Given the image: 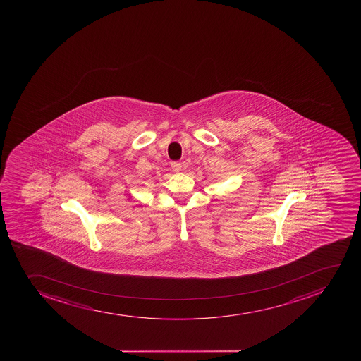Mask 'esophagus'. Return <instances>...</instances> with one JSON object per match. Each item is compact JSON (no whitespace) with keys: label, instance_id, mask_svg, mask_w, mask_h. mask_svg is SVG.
Instances as JSON below:
<instances>
[{"label":"esophagus","instance_id":"34e87169","mask_svg":"<svg viewBox=\"0 0 361 361\" xmlns=\"http://www.w3.org/2000/svg\"><path fill=\"white\" fill-rule=\"evenodd\" d=\"M171 169L178 173V171H181V169H183V164H180V162H171Z\"/></svg>","mask_w":361,"mask_h":361}]
</instances>
